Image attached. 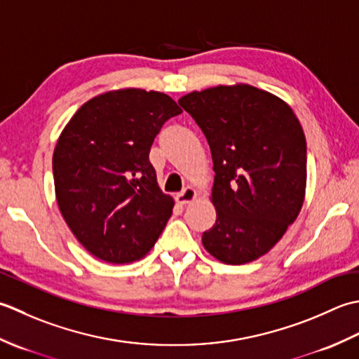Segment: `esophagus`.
<instances>
[{"label":"esophagus","instance_id":"obj_1","mask_svg":"<svg viewBox=\"0 0 359 359\" xmlns=\"http://www.w3.org/2000/svg\"><path fill=\"white\" fill-rule=\"evenodd\" d=\"M196 198V190L192 189V187H186L182 192H180L177 195V201L180 204H182V206H186V204H190Z\"/></svg>","mask_w":359,"mask_h":359}]
</instances>
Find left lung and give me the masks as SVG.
I'll list each match as a JSON object with an SVG mask.
<instances>
[{
  "label": "left lung",
  "instance_id": "left-lung-1",
  "mask_svg": "<svg viewBox=\"0 0 359 359\" xmlns=\"http://www.w3.org/2000/svg\"><path fill=\"white\" fill-rule=\"evenodd\" d=\"M178 102L206 136L214 161L217 222L203 232V246L228 265L257 260L302 209L301 122L282 99L251 85L208 88Z\"/></svg>",
  "mask_w": 359,
  "mask_h": 359
}]
</instances>
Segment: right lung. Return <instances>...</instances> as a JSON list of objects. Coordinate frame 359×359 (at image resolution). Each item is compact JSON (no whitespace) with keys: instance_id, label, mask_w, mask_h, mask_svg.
<instances>
[{"instance_id":"obj_1","label":"right lung","mask_w":359,"mask_h":359,"mask_svg":"<svg viewBox=\"0 0 359 359\" xmlns=\"http://www.w3.org/2000/svg\"><path fill=\"white\" fill-rule=\"evenodd\" d=\"M180 113L164 93L127 88L88 100L63 128L53 156L58 209L94 257L142 259L165 228L173 200L161 192L149 153Z\"/></svg>"}]
</instances>
